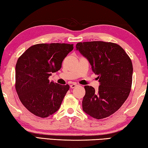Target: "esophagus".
I'll return each instance as SVG.
<instances>
[{
    "label": "esophagus",
    "instance_id": "1",
    "mask_svg": "<svg viewBox=\"0 0 148 148\" xmlns=\"http://www.w3.org/2000/svg\"><path fill=\"white\" fill-rule=\"evenodd\" d=\"M77 86V83H72V84H71V85H70V87H71V88H75V87H76Z\"/></svg>",
    "mask_w": 148,
    "mask_h": 148
}]
</instances>
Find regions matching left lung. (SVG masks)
<instances>
[{
  "label": "left lung",
  "instance_id": "8db88e82",
  "mask_svg": "<svg viewBox=\"0 0 148 148\" xmlns=\"http://www.w3.org/2000/svg\"><path fill=\"white\" fill-rule=\"evenodd\" d=\"M76 48L90 63L100 82L98 91L85 86L83 111L96 119L111 116L130 95L133 71L131 59L120 45L113 42H78Z\"/></svg>",
  "mask_w": 148,
  "mask_h": 148
}]
</instances>
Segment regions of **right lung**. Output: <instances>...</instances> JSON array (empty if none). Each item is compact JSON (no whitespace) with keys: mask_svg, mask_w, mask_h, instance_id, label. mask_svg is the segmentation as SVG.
I'll return each instance as SVG.
<instances>
[{"mask_svg":"<svg viewBox=\"0 0 148 148\" xmlns=\"http://www.w3.org/2000/svg\"><path fill=\"white\" fill-rule=\"evenodd\" d=\"M73 45L37 44L28 48L15 66V88L21 103L36 116L46 118L60 109L69 85L50 82Z\"/></svg>","mask_w":148,"mask_h":148,"instance_id":"obj_1","label":"right lung"}]
</instances>
